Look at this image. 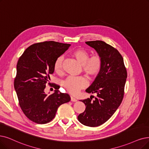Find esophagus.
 Listing matches in <instances>:
<instances>
[{
  "label": "esophagus",
  "instance_id": "esophagus-1",
  "mask_svg": "<svg viewBox=\"0 0 149 149\" xmlns=\"http://www.w3.org/2000/svg\"><path fill=\"white\" fill-rule=\"evenodd\" d=\"M70 98H71V102H77V100H76L75 98H74L73 97L71 96V97H70Z\"/></svg>",
  "mask_w": 149,
  "mask_h": 149
}]
</instances>
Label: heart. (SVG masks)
Instances as JSON below:
<instances>
[{"instance_id": "1", "label": "heart", "mask_w": 149, "mask_h": 149, "mask_svg": "<svg viewBox=\"0 0 149 149\" xmlns=\"http://www.w3.org/2000/svg\"><path fill=\"white\" fill-rule=\"evenodd\" d=\"M72 56L82 65L84 72L92 79L97 77L102 71L103 59L100 54H95L90 56L89 52L84 49L78 48L73 51ZM63 57H58L54 64V70L56 73L61 74L62 72V63ZM88 81L84 77L69 76L62 81V85L71 94H76L81 89L85 88Z\"/></svg>"}]
</instances>
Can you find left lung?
Instances as JSON below:
<instances>
[{
  "instance_id": "left-lung-1",
  "label": "left lung",
  "mask_w": 149,
  "mask_h": 149,
  "mask_svg": "<svg viewBox=\"0 0 149 149\" xmlns=\"http://www.w3.org/2000/svg\"><path fill=\"white\" fill-rule=\"evenodd\" d=\"M86 43L102 56L103 68L86 90L87 93H96L97 97L93 100L92 95L90 98L81 100L86 106L78 119L86 126L95 127L109 120L120 105L127 72L122 55L114 47L100 40L86 41Z\"/></svg>"
}]
</instances>
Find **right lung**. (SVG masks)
Listing matches in <instances>:
<instances>
[{"instance_id":"obj_1","label":"right lung","mask_w":149,"mask_h":149,"mask_svg":"<svg viewBox=\"0 0 149 149\" xmlns=\"http://www.w3.org/2000/svg\"><path fill=\"white\" fill-rule=\"evenodd\" d=\"M70 45L53 41L35 43L28 47L19 58L14 87L24 114L35 123L51 122L58 107L70 101V95L59 92V86L55 84L51 86L55 88L54 93H45L46 84L54 71L56 58Z\"/></svg>"}]
</instances>
